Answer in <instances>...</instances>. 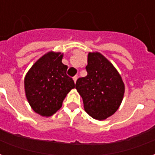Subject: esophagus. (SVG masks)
I'll return each instance as SVG.
<instances>
[{
  "mask_svg": "<svg viewBox=\"0 0 155 155\" xmlns=\"http://www.w3.org/2000/svg\"><path fill=\"white\" fill-rule=\"evenodd\" d=\"M77 79H78L77 75H75V76H74V77H73V81H74V83L76 82V81H77Z\"/></svg>",
  "mask_w": 155,
  "mask_h": 155,
  "instance_id": "1",
  "label": "esophagus"
}]
</instances>
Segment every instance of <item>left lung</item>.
Instances as JSON below:
<instances>
[{"instance_id": "left-lung-1", "label": "left lung", "mask_w": 155, "mask_h": 155, "mask_svg": "<svg viewBox=\"0 0 155 155\" xmlns=\"http://www.w3.org/2000/svg\"><path fill=\"white\" fill-rule=\"evenodd\" d=\"M87 61V75L78 79L75 89L86 113L95 120H104L120 107L124 84L112 63L100 52H90Z\"/></svg>"}]
</instances>
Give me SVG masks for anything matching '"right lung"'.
<instances>
[{
	"label": "right lung",
	"instance_id": "1",
	"mask_svg": "<svg viewBox=\"0 0 155 155\" xmlns=\"http://www.w3.org/2000/svg\"><path fill=\"white\" fill-rule=\"evenodd\" d=\"M63 54L50 51L33 64L24 80L26 99L32 110L49 117L59 110L66 94L74 88V81L66 74Z\"/></svg>",
	"mask_w": 155,
	"mask_h": 155
}]
</instances>
